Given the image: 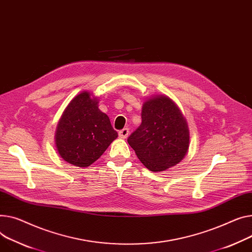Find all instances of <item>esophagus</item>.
I'll list each match as a JSON object with an SVG mask.
<instances>
[{
	"mask_svg": "<svg viewBox=\"0 0 252 252\" xmlns=\"http://www.w3.org/2000/svg\"><path fill=\"white\" fill-rule=\"evenodd\" d=\"M128 132H129L128 128H124V129L120 130L119 136H120V138H122V139H126V138H127V136H128Z\"/></svg>",
	"mask_w": 252,
	"mask_h": 252,
	"instance_id": "1",
	"label": "esophagus"
}]
</instances>
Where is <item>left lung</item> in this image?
<instances>
[{"mask_svg": "<svg viewBox=\"0 0 252 252\" xmlns=\"http://www.w3.org/2000/svg\"><path fill=\"white\" fill-rule=\"evenodd\" d=\"M127 143L149 170L164 171L188 154L189 125L171 98L157 94L145 100L142 124L128 137Z\"/></svg>", "mask_w": 252, "mask_h": 252, "instance_id": "8db88e82", "label": "left lung"}]
</instances>
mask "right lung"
Listing matches in <instances>:
<instances>
[{"label": "right lung", "instance_id": "1", "mask_svg": "<svg viewBox=\"0 0 252 252\" xmlns=\"http://www.w3.org/2000/svg\"><path fill=\"white\" fill-rule=\"evenodd\" d=\"M98 103L97 96L83 91L64 108L57 126L55 143L65 162L86 168L117 138L109 117L98 108Z\"/></svg>", "mask_w": 252, "mask_h": 252}]
</instances>
